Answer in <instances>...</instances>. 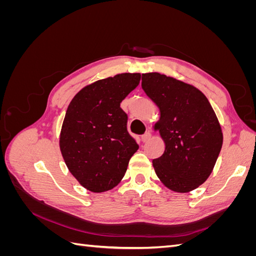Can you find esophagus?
Returning <instances> with one entry per match:
<instances>
[{"label": "esophagus", "instance_id": "34e87169", "mask_svg": "<svg viewBox=\"0 0 256 256\" xmlns=\"http://www.w3.org/2000/svg\"><path fill=\"white\" fill-rule=\"evenodd\" d=\"M152 138V134L150 132V131H148V132H146V134H144L142 136H141V140H142V142H147V141H148L150 140V138Z\"/></svg>", "mask_w": 256, "mask_h": 256}]
</instances>
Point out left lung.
<instances>
[{"label":"left lung","mask_w":256,"mask_h":256,"mask_svg":"<svg viewBox=\"0 0 256 256\" xmlns=\"http://www.w3.org/2000/svg\"><path fill=\"white\" fill-rule=\"evenodd\" d=\"M142 88L156 104V126L166 144L152 160L161 182L175 192H190L206 182L221 150L223 134L202 92L159 72L142 74Z\"/></svg>","instance_id":"1"}]
</instances>
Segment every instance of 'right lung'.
<instances>
[{
  "mask_svg": "<svg viewBox=\"0 0 256 256\" xmlns=\"http://www.w3.org/2000/svg\"><path fill=\"white\" fill-rule=\"evenodd\" d=\"M140 80V74L129 72L98 80L76 92L69 104L60 148L69 172L85 189L95 193L113 189L138 150L120 102Z\"/></svg>",
  "mask_w": 256,
  "mask_h": 256,
  "instance_id": "obj_1",
  "label": "right lung"
}]
</instances>
